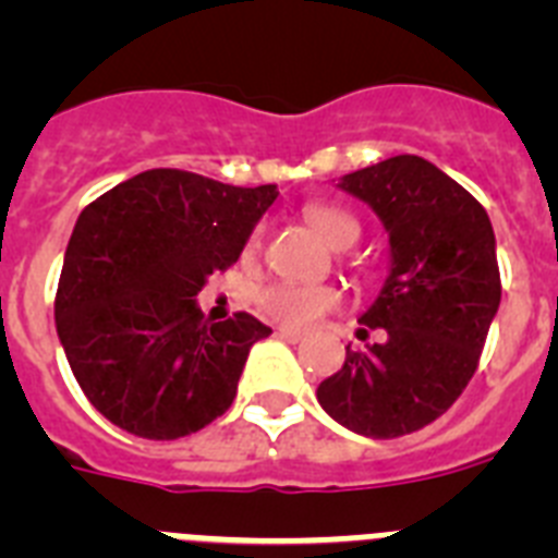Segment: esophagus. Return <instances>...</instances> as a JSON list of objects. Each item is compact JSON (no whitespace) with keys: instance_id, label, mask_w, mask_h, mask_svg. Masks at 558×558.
Here are the masks:
<instances>
[{"instance_id":"esophagus-1","label":"esophagus","mask_w":558,"mask_h":558,"mask_svg":"<svg viewBox=\"0 0 558 558\" xmlns=\"http://www.w3.org/2000/svg\"><path fill=\"white\" fill-rule=\"evenodd\" d=\"M276 335L284 340H290V343H299V340L304 338V332H299V329H290V327H279L276 329Z\"/></svg>"}]
</instances>
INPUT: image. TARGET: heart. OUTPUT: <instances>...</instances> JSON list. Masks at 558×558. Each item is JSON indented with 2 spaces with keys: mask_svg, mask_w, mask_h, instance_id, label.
I'll list each match as a JSON object with an SVG mask.
<instances>
[{
  "mask_svg": "<svg viewBox=\"0 0 558 558\" xmlns=\"http://www.w3.org/2000/svg\"><path fill=\"white\" fill-rule=\"evenodd\" d=\"M304 220L310 229L322 236L324 243L332 248H349L357 240L360 229L347 211L335 209L327 204H307L304 206ZM263 236L259 231L248 236L245 243V256H254L259 251ZM343 295L332 284H295V282H274L265 284L256 293V307L265 318L276 324H284L290 329H304L315 324L322 315L332 313L340 307Z\"/></svg>",
  "mask_w": 558,
  "mask_h": 558,
  "instance_id": "b5f03b06",
  "label": "heart"
}]
</instances>
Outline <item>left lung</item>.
<instances>
[{"label": "left lung", "mask_w": 558, "mask_h": 558, "mask_svg": "<svg viewBox=\"0 0 558 558\" xmlns=\"http://www.w3.org/2000/svg\"><path fill=\"white\" fill-rule=\"evenodd\" d=\"M340 186L388 229L391 274L360 315V338H386L368 352L347 349L318 402L360 436H408L452 408L475 374L500 307L495 231L470 192L422 156L363 167Z\"/></svg>", "instance_id": "obj_1"}]
</instances>
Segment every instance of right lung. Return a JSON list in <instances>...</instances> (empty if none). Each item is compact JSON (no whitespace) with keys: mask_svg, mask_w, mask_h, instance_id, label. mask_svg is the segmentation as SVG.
<instances>
[{"mask_svg":"<svg viewBox=\"0 0 558 558\" xmlns=\"http://www.w3.org/2000/svg\"><path fill=\"white\" fill-rule=\"evenodd\" d=\"M276 186H231L198 172L145 170L86 206L69 236L56 327L86 399L153 441L198 433L234 402L256 340L248 313L209 324L206 276L240 259Z\"/></svg>","mask_w":558,"mask_h":558,"instance_id":"1","label":"right lung"}]
</instances>
